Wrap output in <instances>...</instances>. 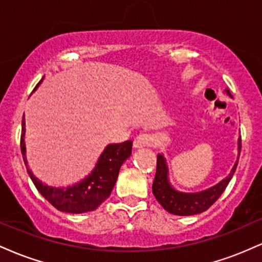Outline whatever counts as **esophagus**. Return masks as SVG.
Masks as SVG:
<instances>
[{
	"mask_svg": "<svg viewBox=\"0 0 262 262\" xmlns=\"http://www.w3.org/2000/svg\"><path fill=\"white\" fill-rule=\"evenodd\" d=\"M152 143V138L150 134H146V133H141L138 135L137 138L134 139V148L135 149H140V148H144V146H149L151 145Z\"/></svg>",
	"mask_w": 262,
	"mask_h": 262,
	"instance_id": "1",
	"label": "esophagus"
}]
</instances>
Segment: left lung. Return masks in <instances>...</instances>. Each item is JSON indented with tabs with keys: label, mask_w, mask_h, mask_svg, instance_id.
Masks as SVG:
<instances>
[{
	"label": "left lung",
	"mask_w": 262,
	"mask_h": 262,
	"mask_svg": "<svg viewBox=\"0 0 262 262\" xmlns=\"http://www.w3.org/2000/svg\"><path fill=\"white\" fill-rule=\"evenodd\" d=\"M225 92L230 96L229 90H225ZM231 97V96H230ZM242 149V137L237 141V155H240ZM239 160V158H237ZM237 160L234 164L230 173L225 179L218 182L217 185L204 189L201 192L194 193H185V192L177 191L171 186L169 181V169H167L166 160L164 155L158 154L156 160V173L154 182H152V193L159 203L164 207L165 210L176 215H193L202 213L212 206L215 201L221 197L225 187L233 177L237 166Z\"/></svg>",
	"instance_id": "1"
}]
</instances>
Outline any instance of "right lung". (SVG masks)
Here are the masks:
<instances>
[{"mask_svg": "<svg viewBox=\"0 0 262 262\" xmlns=\"http://www.w3.org/2000/svg\"><path fill=\"white\" fill-rule=\"evenodd\" d=\"M40 83V82H39ZM26 121L22 119V135H20V151L25 160L28 175L40 194L56 209L66 213H86L95 210L110 197L111 192L118 179L119 169L132 154L133 141L127 140L121 144H110L103 150L95 169L89 176L68 187H52L45 185L33 175L29 170L26 158Z\"/></svg>", "mask_w": 262, "mask_h": 262, "instance_id": "1", "label": "right lung"}]
</instances>
